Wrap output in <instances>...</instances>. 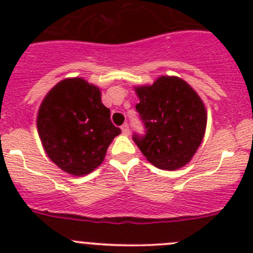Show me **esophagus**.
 Returning <instances> with one entry per match:
<instances>
[{"label":"esophagus","instance_id":"esophagus-1","mask_svg":"<svg viewBox=\"0 0 253 253\" xmlns=\"http://www.w3.org/2000/svg\"><path fill=\"white\" fill-rule=\"evenodd\" d=\"M121 129H122V133H124L125 136H128V134H129V127H128V125H127V124L122 125Z\"/></svg>","mask_w":253,"mask_h":253}]
</instances>
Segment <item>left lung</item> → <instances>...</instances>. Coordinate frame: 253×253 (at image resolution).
<instances>
[{
  "label": "left lung",
  "mask_w": 253,
  "mask_h": 253,
  "mask_svg": "<svg viewBox=\"0 0 253 253\" xmlns=\"http://www.w3.org/2000/svg\"><path fill=\"white\" fill-rule=\"evenodd\" d=\"M136 93V110L145 132L134 133L132 139L157 168L180 169L192 159L205 136V104L190 84L177 77L163 76L152 85L137 86Z\"/></svg>",
  "instance_id": "obj_1"
}]
</instances>
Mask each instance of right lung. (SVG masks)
I'll list each match as a JSON object with an SVG mask.
<instances>
[{"label": "right lung", "instance_id": "1", "mask_svg": "<svg viewBox=\"0 0 253 253\" xmlns=\"http://www.w3.org/2000/svg\"><path fill=\"white\" fill-rule=\"evenodd\" d=\"M100 95V89L84 79H63L39 108L37 124L42 147L48 158L71 175L96 169L112 139L121 133Z\"/></svg>", "mask_w": 253, "mask_h": 253}]
</instances>
